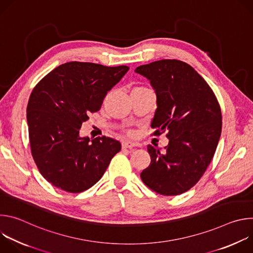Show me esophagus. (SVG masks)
<instances>
[{
  "label": "esophagus",
  "instance_id": "esophagus-1",
  "mask_svg": "<svg viewBox=\"0 0 253 253\" xmlns=\"http://www.w3.org/2000/svg\"><path fill=\"white\" fill-rule=\"evenodd\" d=\"M138 146L136 143H133V142H130V141H125L122 143V147L123 148H133V147H136Z\"/></svg>",
  "mask_w": 253,
  "mask_h": 253
}]
</instances>
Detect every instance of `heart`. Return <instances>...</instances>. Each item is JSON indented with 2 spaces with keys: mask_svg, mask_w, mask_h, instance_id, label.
<instances>
[{
  "mask_svg": "<svg viewBox=\"0 0 253 253\" xmlns=\"http://www.w3.org/2000/svg\"><path fill=\"white\" fill-rule=\"evenodd\" d=\"M140 88H143V87H140ZM136 89H137V88H136Z\"/></svg>",
  "mask_w": 253,
  "mask_h": 253,
  "instance_id": "heart-1",
  "label": "heart"
}]
</instances>
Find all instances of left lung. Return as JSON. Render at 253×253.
<instances>
[{
	"label": "left lung",
	"mask_w": 253,
	"mask_h": 253,
	"mask_svg": "<svg viewBox=\"0 0 253 253\" xmlns=\"http://www.w3.org/2000/svg\"><path fill=\"white\" fill-rule=\"evenodd\" d=\"M135 72L146 77L156 93L154 135L167 130L169 139L163 151L148 145L151 162L140 174L142 181L162 195L184 193L199 181L218 145L222 127L218 101L185 62L160 60Z\"/></svg>",
	"instance_id": "1"
}]
</instances>
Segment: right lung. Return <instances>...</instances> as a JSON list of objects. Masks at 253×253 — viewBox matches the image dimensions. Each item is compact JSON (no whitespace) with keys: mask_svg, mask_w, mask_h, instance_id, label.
Returning a JSON list of instances; mask_svg holds the SVG:
<instances>
[{"mask_svg":"<svg viewBox=\"0 0 253 253\" xmlns=\"http://www.w3.org/2000/svg\"><path fill=\"white\" fill-rule=\"evenodd\" d=\"M128 70L68 62L32 91L27 106L31 151L43 177L55 187L72 193L89 189L121 150L119 141L105 136L90 140L80 136V129Z\"/></svg>","mask_w":253,"mask_h":253,"instance_id":"add662e5","label":"right lung"}]
</instances>
